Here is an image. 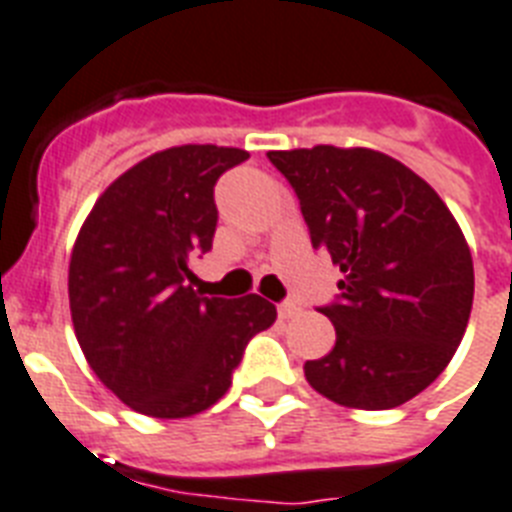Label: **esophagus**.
<instances>
[{"instance_id":"obj_1","label":"esophagus","mask_w":512,"mask_h":512,"mask_svg":"<svg viewBox=\"0 0 512 512\" xmlns=\"http://www.w3.org/2000/svg\"><path fill=\"white\" fill-rule=\"evenodd\" d=\"M302 313V307L297 305V302H292V299H284V302H278V315L281 318H294V315Z\"/></svg>"}]
</instances>
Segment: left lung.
<instances>
[{"label":"left lung","mask_w":512,"mask_h":512,"mask_svg":"<svg viewBox=\"0 0 512 512\" xmlns=\"http://www.w3.org/2000/svg\"><path fill=\"white\" fill-rule=\"evenodd\" d=\"M292 184L315 249L342 270L334 350L307 360L305 378L328 400L389 410L447 368L473 305V260L439 194L373 149L268 152Z\"/></svg>","instance_id":"8db88e82"}]
</instances>
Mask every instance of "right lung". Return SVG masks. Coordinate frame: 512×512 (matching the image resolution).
Masks as SVG:
<instances>
[{
	"label": "right lung",
	"instance_id": "obj_1",
	"mask_svg": "<svg viewBox=\"0 0 512 512\" xmlns=\"http://www.w3.org/2000/svg\"><path fill=\"white\" fill-rule=\"evenodd\" d=\"M247 157L215 144L157 152L107 186L78 234L68 273L78 344L136 413L186 418L215 405L249 339L276 321L257 294L194 289L191 265L218 226L215 184Z\"/></svg>",
	"mask_w": 512,
	"mask_h": 512
}]
</instances>
